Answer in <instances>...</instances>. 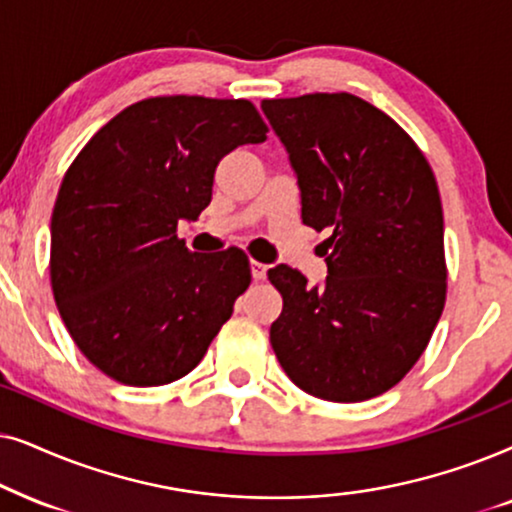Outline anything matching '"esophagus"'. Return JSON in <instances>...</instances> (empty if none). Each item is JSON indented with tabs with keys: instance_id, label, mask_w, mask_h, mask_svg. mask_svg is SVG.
Returning a JSON list of instances; mask_svg holds the SVG:
<instances>
[{
	"instance_id": "obj_1",
	"label": "esophagus",
	"mask_w": 512,
	"mask_h": 512,
	"mask_svg": "<svg viewBox=\"0 0 512 512\" xmlns=\"http://www.w3.org/2000/svg\"><path fill=\"white\" fill-rule=\"evenodd\" d=\"M250 274H252V281H257V283L267 281V264L250 262Z\"/></svg>"
}]
</instances>
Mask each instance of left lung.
<instances>
[{"label":"left lung","instance_id":"8db88e82","mask_svg":"<svg viewBox=\"0 0 512 512\" xmlns=\"http://www.w3.org/2000/svg\"><path fill=\"white\" fill-rule=\"evenodd\" d=\"M262 112L295 170L302 222L332 231L323 285L269 269L283 295L271 346L302 391L374 398L412 370L445 306L438 182L410 135L358 95L264 100Z\"/></svg>","mask_w":512,"mask_h":512}]
</instances>
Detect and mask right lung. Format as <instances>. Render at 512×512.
Wrapping results in <instances>:
<instances>
[{
	"label": "right lung",
	"mask_w": 512,
	"mask_h": 512,
	"mask_svg": "<svg viewBox=\"0 0 512 512\" xmlns=\"http://www.w3.org/2000/svg\"><path fill=\"white\" fill-rule=\"evenodd\" d=\"M264 140L248 100L168 95L126 107L74 159L51 217V288L107 377L161 386L206 356L250 285L248 257L196 255L175 229L213 199L222 156Z\"/></svg>",
	"instance_id": "obj_1"
}]
</instances>
